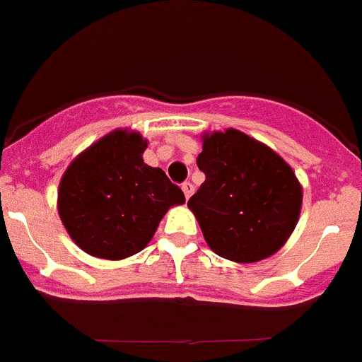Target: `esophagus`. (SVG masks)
<instances>
[{"mask_svg": "<svg viewBox=\"0 0 362 362\" xmlns=\"http://www.w3.org/2000/svg\"><path fill=\"white\" fill-rule=\"evenodd\" d=\"M182 191H184V195H186V199H189V197L193 195V191H195V187H193V184H191V182H184V184H182Z\"/></svg>", "mask_w": 362, "mask_h": 362, "instance_id": "esophagus-1", "label": "esophagus"}]
</instances>
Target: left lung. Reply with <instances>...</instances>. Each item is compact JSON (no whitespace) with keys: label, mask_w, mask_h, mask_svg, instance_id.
Wrapping results in <instances>:
<instances>
[{"label":"left lung","mask_w":362,"mask_h":362,"mask_svg":"<svg viewBox=\"0 0 362 362\" xmlns=\"http://www.w3.org/2000/svg\"><path fill=\"white\" fill-rule=\"evenodd\" d=\"M197 165L204 184L187 202L208 247L256 263L284 247L302 211V184L269 145L235 129L204 132Z\"/></svg>","instance_id":"obj_1"}]
</instances>
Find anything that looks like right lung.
Listing matches in <instances>:
<instances>
[{"label": "right lung", "mask_w": 362, "mask_h": 362, "mask_svg": "<svg viewBox=\"0 0 362 362\" xmlns=\"http://www.w3.org/2000/svg\"><path fill=\"white\" fill-rule=\"evenodd\" d=\"M147 139L115 129L97 139L64 171L60 221L81 250L119 261L144 250L173 206L186 202L160 167L144 162Z\"/></svg>", "instance_id": "add662e5"}]
</instances>
